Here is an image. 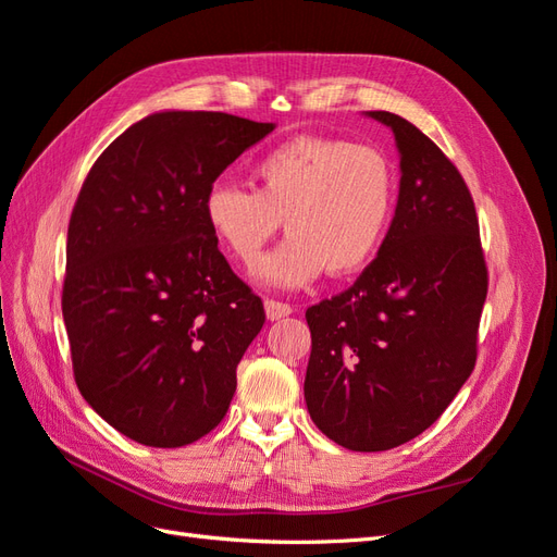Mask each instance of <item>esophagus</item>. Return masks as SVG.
I'll list each match as a JSON object with an SVG mask.
<instances>
[{
  "label": "esophagus",
  "mask_w": 557,
  "mask_h": 557,
  "mask_svg": "<svg viewBox=\"0 0 557 557\" xmlns=\"http://www.w3.org/2000/svg\"><path fill=\"white\" fill-rule=\"evenodd\" d=\"M264 311H267L269 320H281V318L293 313V307L285 305V301H278V299H264Z\"/></svg>",
  "instance_id": "esophagus-1"
}]
</instances>
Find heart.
Listing matches in <instances>:
<instances>
[{
	"label": "heart",
	"mask_w": 557,
	"mask_h": 557,
	"mask_svg": "<svg viewBox=\"0 0 557 557\" xmlns=\"http://www.w3.org/2000/svg\"><path fill=\"white\" fill-rule=\"evenodd\" d=\"M258 188L218 181L205 197L211 232L244 267L256 264L281 223L285 239L256 276L305 288L320 274L344 278L374 260L397 211V172L379 148L295 137L256 162Z\"/></svg>",
	"instance_id": "obj_1"
}]
</instances>
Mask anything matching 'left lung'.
<instances>
[{
    "mask_svg": "<svg viewBox=\"0 0 557 557\" xmlns=\"http://www.w3.org/2000/svg\"><path fill=\"white\" fill-rule=\"evenodd\" d=\"M399 197L379 256L348 290L307 309L311 420L348 450H387L440 418L474 372L487 267L462 174L401 115Z\"/></svg>",
    "mask_w": 557,
    "mask_h": 557,
    "instance_id": "8db88e82",
    "label": "left lung"
}]
</instances>
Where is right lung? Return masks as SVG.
<instances>
[{"label": "right lung", "instance_id": "1", "mask_svg": "<svg viewBox=\"0 0 557 557\" xmlns=\"http://www.w3.org/2000/svg\"><path fill=\"white\" fill-rule=\"evenodd\" d=\"M272 123L164 111L125 129L88 172L66 232L62 315L81 395L156 448L209 434L264 325L205 215L213 181Z\"/></svg>", "mask_w": 557, "mask_h": 557}]
</instances>
